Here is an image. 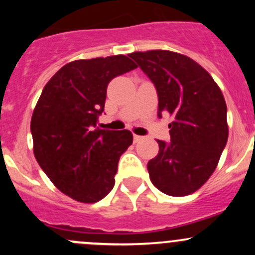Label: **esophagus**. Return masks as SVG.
Here are the masks:
<instances>
[{
	"instance_id": "34e87169",
	"label": "esophagus",
	"mask_w": 255,
	"mask_h": 255,
	"mask_svg": "<svg viewBox=\"0 0 255 255\" xmlns=\"http://www.w3.org/2000/svg\"><path fill=\"white\" fill-rule=\"evenodd\" d=\"M142 139H143V137H140V135H137V134L133 135V140H134L135 143L139 142V140H142Z\"/></svg>"
}]
</instances>
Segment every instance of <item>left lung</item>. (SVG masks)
<instances>
[{"mask_svg":"<svg viewBox=\"0 0 255 255\" xmlns=\"http://www.w3.org/2000/svg\"><path fill=\"white\" fill-rule=\"evenodd\" d=\"M158 94V117L173 116L170 142L159 140L148 161L154 186L170 196H185L207 181L228 139L227 106L220 87L201 65L169 50L129 54Z\"/></svg>","mask_w":255,"mask_h":255,"instance_id":"left-lung-1","label":"left lung"}]
</instances>
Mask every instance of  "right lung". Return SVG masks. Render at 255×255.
Here are the masks:
<instances>
[{"label": "right lung", "instance_id": "right-lung-1", "mask_svg": "<svg viewBox=\"0 0 255 255\" xmlns=\"http://www.w3.org/2000/svg\"><path fill=\"white\" fill-rule=\"evenodd\" d=\"M135 68L126 55L71 61L49 80L38 100L30 121L35 159L76 201L94 204L115 186L118 160L133 135L96 126L109 82Z\"/></svg>", "mask_w": 255, "mask_h": 255}]
</instances>
